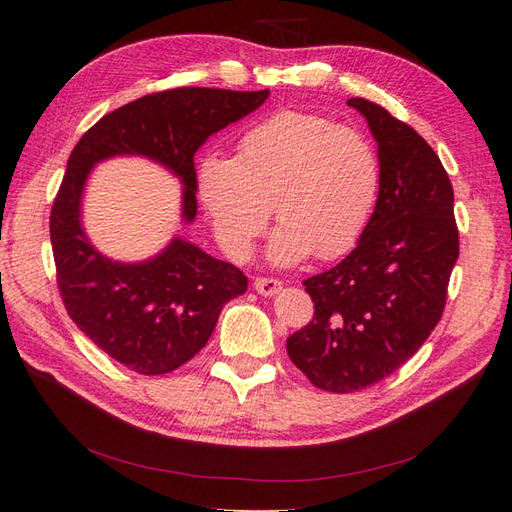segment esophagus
<instances>
[{
  "mask_svg": "<svg viewBox=\"0 0 512 512\" xmlns=\"http://www.w3.org/2000/svg\"><path fill=\"white\" fill-rule=\"evenodd\" d=\"M254 288H256V292L265 294V297H271V294L280 292L282 282L275 280V277H256V280H254Z\"/></svg>",
  "mask_w": 512,
  "mask_h": 512,
  "instance_id": "1",
  "label": "esophagus"
}]
</instances>
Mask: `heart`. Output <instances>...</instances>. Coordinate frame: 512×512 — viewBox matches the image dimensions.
<instances>
[{"mask_svg": "<svg viewBox=\"0 0 512 512\" xmlns=\"http://www.w3.org/2000/svg\"><path fill=\"white\" fill-rule=\"evenodd\" d=\"M380 183L378 151L361 132L294 111L256 123L232 160L207 158L196 173L200 203L232 258L252 254L273 207L275 265L350 252L376 209Z\"/></svg>", "mask_w": 512, "mask_h": 512, "instance_id": "heart-1", "label": "heart"}]
</instances>
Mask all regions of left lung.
<instances>
[{"mask_svg": "<svg viewBox=\"0 0 512 512\" xmlns=\"http://www.w3.org/2000/svg\"><path fill=\"white\" fill-rule=\"evenodd\" d=\"M378 143L380 194L359 245L307 277L314 318L286 339L314 386L354 393L391 376L438 327L459 258L453 183L425 138L386 108L350 98Z\"/></svg>", "mask_w": 512, "mask_h": 512, "instance_id": "left-lung-1", "label": "left lung"}]
</instances>
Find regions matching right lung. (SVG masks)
Segmentation results:
<instances>
[{"instance_id": "add662e5", "label": "right lung", "mask_w": 512, "mask_h": 512, "mask_svg": "<svg viewBox=\"0 0 512 512\" xmlns=\"http://www.w3.org/2000/svg\"><path fill=\"white\" fill-rule=\"evenodd\" d=\"M269 98V91L177 87L115 108L76 143L51 209L57 288L68 316L111 359L143 376H162L205 348L224 303L247 290V277L175 239L141 265H121L94 250L81 228L89 168L117 153L162 162L185 185L183 218L196 215L194 153L207 138Z\"/></svg>"}]
</instances>
